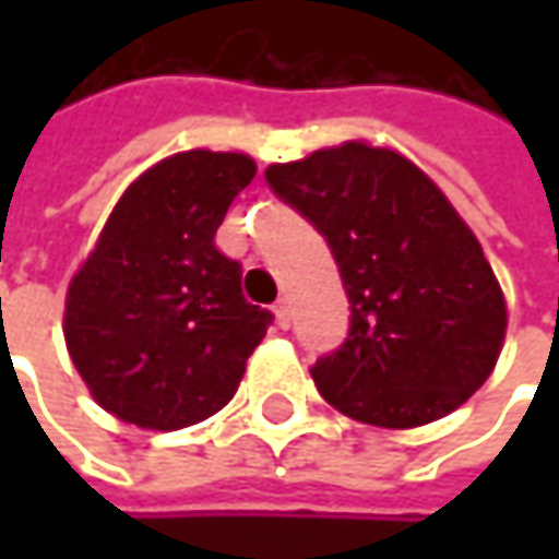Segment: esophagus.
<instances>
[{
	"instance_id": "1",
	"label": "esophagus",
	"mask_w": 559,
	"mask_h": 559,
	"mask_svg": "<svg viewBox=\"0 0 559 559\" xmlns=\"http://www.w3.org/2000/svg\"><path fill=\"white\" fill-rule=\"evenodd\" d=\"M273 313H276V323H280L283 330H289L292 311H289V301H286V298H280V301L273 305Z\"/></svg>"
}]
</instances>
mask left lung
I'll list each match as a JSON object with an SVG mask.
<instances>
[{"instance_id":"obj_1","label":"left lung","mask_w":559,"mask_h":559,"mask_svg":"<svg viewBox=\"0 0 559 559\" xmlns=\"http://www.w3.org/2000/svg\"><path fill=\"white\" fill-rule=\"evenodd\" d=\"M264 177L320 229L348 292V338L311 367L320 395L382 429L461 407L498 364L507 305L479 239L439 186L367 142L270 164Z\"/></svg>"}]
</instances>
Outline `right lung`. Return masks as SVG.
<instances>
[{"instance_id":"add662e5","label":"right lung","mask_w":559,"mask_h":559,"mask_svg":"<svg viewBox=\"0 0 559 559\" xmlns=\"http://www.w3.org/2000/svg\"><path fill=\"white\" fill-rule=\"evenodd\" d=\"M239 152L192 148L127 186L64 301V342L98 404L140 429H183L236 395L273 313L248 305L214 236L254 180Z\"/></svg>"}]
</instances>
